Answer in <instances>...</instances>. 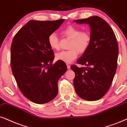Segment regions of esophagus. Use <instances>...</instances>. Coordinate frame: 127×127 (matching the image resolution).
Segmentation results:
<instances>
[{"label":"esophagus","mask_w":127,"mask_h":127,"mask_svg":"<svg viewBox=\"0 0 127 127\" xmlns=\"http://www.w3.org/2000/svg\"><path fill=\"white\" fill-rule=\"evenodd\" d=\"M67 69L68 70H70V65L68 64H67Z\"/></svg>","instance_id":"34e87169"}]
</instances>
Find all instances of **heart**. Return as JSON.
<instances>
[{
  "label": "heart",
  "mask_w": 127,
  "mask_h": 127,
  "mask_svg": "<svg viewBox=\"0 0 127 127\" xmlns=\"http://www.w3.org/2000/svg\"><path fill=\"white\" fill-rule=\"evenodd\" d=\"M66 37L71 39L68 45V50L62 51L56 54V59L66 63H70L77 58L78 52L84 53L89 49L91 43V37L87 31L81 32L80 29L73 26H67L62 32ZM48 44L53 50L60 49L59 38L55 33H52L48 37Z\"/></svg>",
  "instance_id": "obj_1"
}]
</instances>
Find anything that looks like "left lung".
Segmentation results:
<instances>
[{
    "instance_id": "1",
    "label": "left lung",
    "mask_w": 127,
    "mask_h": 127,
    "mask_svg": "<svg viewBox=\"0 0 127 127\" xmlns=\"http://www.w3.org/2000/svg\"><path fill=\"white\" fill-rule=\"evenodd\" d=\"M78 24H88L91 29V40L89 49L77 60L84 65H73L75 93L87 101L98 100L110 88L116 72L118 45L113 30L98 16L74 20Z\"/></svg>"
}]
</instances>
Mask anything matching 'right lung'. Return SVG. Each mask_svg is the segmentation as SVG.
Here are the masks:
<instances>
[{
  "instance_id": "right-lung-1",
  "label": "right lung",
  "mask_w": 127,
  "mask_h": 127,
  "mask_svg": "<svg viewBox=\"0 0 127 127\" xmlns=\"http://www.w3.org/2000/svg\"><path fill=\"white\" fill-rule=\"evenodd\" d=\"M64 19L30 20L14 36L10 49L13 74L19 89L27 98L36 104L50 101L58 94V81L67 71L64 62L53 64V50L48 37Z\"/></svg>"
}]
</instances>
